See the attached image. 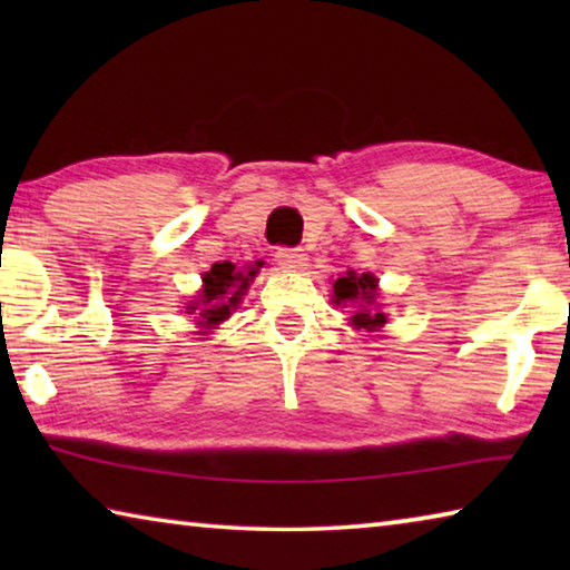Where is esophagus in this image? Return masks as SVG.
I'll list each match as a JSON object with an SVG mask.
<instances>
[{
  "mask_svg": "<svg viewBox=\"0 0 570 570\" xmlns=\"http://www.w3.org/2000/svg\"><path fill=\"white\" fill-rule=\"evenodd\" d=\"M276 262H278V266L286 268V272H298V268L306 266V254L302 248L282 246L276 250Z\"/></svg>",
  "mask_w": 570,
  "mask_h": 570,
  "instance_id": "1",
  "label": "esophagus"
}]
</instances>
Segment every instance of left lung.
<instances>
[{"label": "left lung", "mask_w": 570, "mask_h": 570, "mask_svg": "<svg viewBox=\"0 0 570 570\" xmlns=\"http://www.w3.org/2000/svg\"><path fill=\"white\" fill-rule=\"evenodd\" d=\"M374 296H377V278L372 274L356 276L350 272L334 282V302L336 304L352 302L360 306L356 308V314L352 316V324L366 332H377L380 326L387 322V316H384V312H380V306H374Z\"/></svg>", "instance_id": "obj_1"}]
</instances>
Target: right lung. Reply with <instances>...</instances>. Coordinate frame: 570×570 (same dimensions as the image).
Instances as JSON below:
<instances>
[{
  "label": "right lung",
  "mask_w": 570,
  "mask_h": 570,
  "mask_svg": "<svg viewBox=\"0 0 570 570\" xmlns=\"http://www.w3.org/2000/svg\"><path fill=\"white\" fill-rule=\"evenodd\" d=\"M264 264L256 262L248 272H236L234 264H214V268L204 276V292L196 304L188 306V314H196L198 324L216 326L228 320L230 312L238 306L240 294L254 282L258 268Z\"/></svg>",
  "instance_id": "right-lung-1"
}]
</instances>
